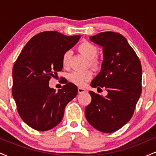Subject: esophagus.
<instances>
[{
  "label": "esophagus",
  "mask_w": 156,
  "mask_h": 156,
  "mask_svg": "<svg viewBox=\"0 0 156 156\" xmlns=\"http://www.w3.org/2000/svg\"><path fill=\"white\" fill-rule=\"evenodd\" d=\"M78 93H79V94H81V93H83V92H87V90H86L85 89H83V88H78Z\"/></svg>",
  "instance_id": "34e87169"
}]
</instances>
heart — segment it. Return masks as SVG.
Returning <instances> with one entry per match:
<instances>
[{"label": "heart", "mask_w": 156, "mask_h": 156, "mask_svg": "<svg viewBox=\"0 0 156 156\" xmlns=\"http://www.w3.org/2000/svg\"><path fill=\"white\" fill-rule=\"evenodd\" d=\"M78 51L89 60V65L93 68L99 67V62L97 59V55L98 54V49L95 45L88 42H84L80 44L78 47ZM71 52L67 51L62 55V64L64 68H67L69 65ZM93 73L92 71L87 70L85 72H73L69 76V79L78 87H84L87 82L92 78Z\"/></svg>", "instance_id": "obj_1"}]
</instances>
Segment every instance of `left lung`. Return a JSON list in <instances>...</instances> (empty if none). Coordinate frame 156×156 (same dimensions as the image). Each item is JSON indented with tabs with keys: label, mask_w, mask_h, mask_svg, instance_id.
Masks as SVG:
<instances>
[{
	"label": "left lung",
	"mask_w": 156,
	"mask_h": 156,
	"mask_svg": "<svg viewBox=\"0 0 156 156\" xmlns=\"http://www.w3.org/2000/svg\"><path fill=\"white\" fill-rule=\"evenodd\" d=\"M90 41L103 48L101 72L91 83L105 87V97L90 91V104L85 109L89 123L103 133L119 130L130 120L141 93V62L127 39L120 34L101 32Z\"/></svg>",
	"instance_id": "8db88e82"
}]
</instances>
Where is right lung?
I'll list each match as a JSON object with an SVG mask.
<instances>
[{"label": "right lung", "instance_id": "add662e5", "mask_svg": "<svg viewBox=\"0 0 156 156\" xmlns=\"http://www.w3.org/2000/svg\"><path fill=\"white\" fill-rule=\"evenodd\" d=\"M80 37L41 32L28 41L14 64L12 95L20 117L34 129L45 131L56 126L66 105L78 94L75 84L66 82L55 92L49 80L62 71V55Z\"/></svg>", "mask_w": 156, "mask_h": 156}]
</instances>
